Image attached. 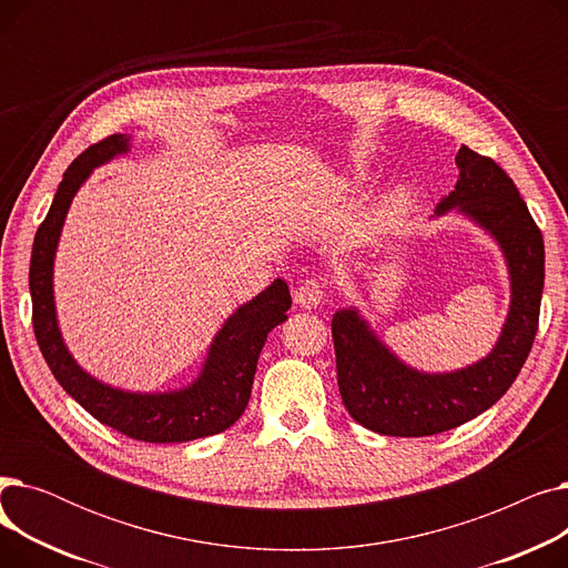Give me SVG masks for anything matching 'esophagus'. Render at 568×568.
<instances>
[{
	"instance_id": "1",
	"label": "esophagus",
	"mask_w": 568,
	"mask_h": 568,
	"mask_svg": "<svg viewBox=\"0 0 568 568\" xmlns=\"http://www.w3.org/2000/svg\"><path fill=\"white\" fill-rule=\"evenodd\" d=\"M324 300V285L317 278H306L294 287V302L302 308H317Z\"/></svg>"
}]
</instances>
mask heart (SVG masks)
Segmentation results:
<instances>
[{
  "mask_svg": "<svg viewBox=\"0 0 568 568\" xmlns=\"http://www.w3.org/2000/svg\"><path fill=\"white\" fill-rule=\"evenodd\" d=\"M405 204H407V195L405 193H396V195H392L389 200H386L382 214L384 216H396L398 212H403Z\"/></svg>",
  "mask_w": 568,
  "mask_h": 568,
  "instance_id": "heart-1",
  "label": "heart"
}]
</instances>
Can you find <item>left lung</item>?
<instances>
[{
  "label": "left lung",
  "mask_w": 568,
  "mask_h": 568,
  "mask_svg": "<svg viewBox=\"0 0 568 568\" xmlns=\"http://www.w3.org/2000/svg\"><path fill=\"white\" fill-rule=\"evenodd\" d=\"M456 189L435 214L449 209L486 227L504 251L511 274V311L495 349L469 368L426 375L400 364L356 315L332 320L341 398L356 424L394 437H426L463 426L493 407L514 384L539 329L546 278L544 234L514 179L493 159L460 146Z\"/></svg>",
  "instance_id": "left-lung-1"
}]
</instances>
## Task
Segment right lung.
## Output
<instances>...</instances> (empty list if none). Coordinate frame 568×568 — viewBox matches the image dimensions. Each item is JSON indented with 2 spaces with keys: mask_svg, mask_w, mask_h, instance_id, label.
Here are the masks:
<instances>
[{
  "mask_svg": "<svg viewBox=\"0 0 568 568\" xmlns=\"http://www.w3.org/2000/svg\"><path fill=\"white\" fill-rule=\"evenodd\" d=\"M129 149L122 133L87 146L69 165L59 184L50 212L39 225L32 262H29V292H32V324L45 364L62 389L73 396L97 422L140 442H191L227 430L244 414L257 356L266 334L287 320L292 306L290 287L276 278L253 302L244 304L219 332L206 364L195 384L170 394H129L89 377L64 347L57 329L52 302V260L69 204L92 168Z\"/></svg>",
  "mask_w": 568,
  "mask_h": 568,
  "instance_id": "1",
  "label": "right lung"
}]
</instances>
